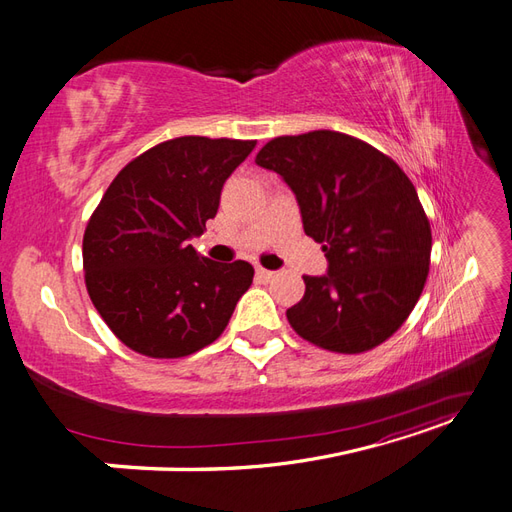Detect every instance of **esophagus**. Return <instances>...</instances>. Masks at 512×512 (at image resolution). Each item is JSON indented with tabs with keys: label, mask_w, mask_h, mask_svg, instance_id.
<instances>
[{
	"label": "esophagus",
	"mask_w": 512,
	"mask_h": 512,
	"mask_svg": "<svg viewBox=\"0 0 512 512\" xmlns=\"http://www.w3.org/2000/svg\"><path fill=\"white\" fill-rule=\"evenodd\" d=\"M256 275L260 277V280H273V277H275V271H269V269L256 267Z\"/></svg>",
	"instance_id": "obj_1"
}]
</instances>
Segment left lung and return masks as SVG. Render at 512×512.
Returning a JSON list of instances; mask_svg holds the SVG:
<instances>
[{"instance_id": "left-lung-1", "label": "left lung", "mask_w": 512, "mask_h": 512, "mask_svg": "<svg viewBox=\"0 0 512 512\" xmlns=\"http://www.w3.org/2000/svg\"><path fill=\"white\" fill-rule=\"evenodd\" d=\"M256 164L292 190L327 273L303 275L286 316L324 350L356 354L389 339L421 297L431 228L412 181L371 145L333 130L273 138Z\"/></svg>"}]
</instances>
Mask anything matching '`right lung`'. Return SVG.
<instances>
[{
    "mask_svg": "<svg viewBox=\"0 0 512 512\" xmlns=\"http://www.w3.org/2000/svg\"><path fill=\"white\" fill-rule=\"evenodd\" d=\"M256 141L181 136L151 147L108 185L83 237L85 284L123 344L179 359L222 335L250 288V262H215L188 243L215 218L226 179Z\"/></svg>",
    "mask_w": 512,
    "mask_h": 512,
    "instance_id": "right-lung-1",
    "label": "right lung"
}]
</instances>
